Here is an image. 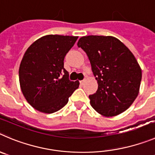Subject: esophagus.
Returning a JSON list of instances; mask_svg holds the SVG:
<instances>
[{
	"label": "esophagus",
	"mask_w": 155,
	"mask_h": 155,
	"mask_svg": "<svg viewBox=\"0 0 155 155\" xmlns=\"http://www.w3.org/2000/svg\"><path fill=\"white\" fill-rule=\"evenodd\" d=\"M85 82H86V79H83V80H81L80 81V83L82 85H84L85 84Z\"/></svg>",
	"instance_id": "esophagus-1"
}]
</instances>
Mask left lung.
Instances as JSON below:
<instances>
[{
	"label": "left lung",
	"instance_id": "obj_1",
	"mask_svg": "<svg viewBox=\"0 0 155 155\" xmlns=\"http://www.w3.org/2000/svg\"><path fill=\"white\" fill-rule=\"evenodd\" d=\"M87 54L98 90L89 95L90 104L105 117L127 110L139 93L141 69L133 53L112 36H86L78 41Z\"/></svg>",
	"mask_w": 155,
	"mask_h": 155
}]
</instances>
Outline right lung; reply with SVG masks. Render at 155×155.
Returning a JSON list of instances; mask_svg holds the SVG:
<instances>
[{
    "mask_svg": "<svg viewBox=\"0 0 155 155\" xmlns=\"http://www.w3.org/2000/svg\"><path fill=\"white\" fill-rule=\"evenodd\" d=\"M78 37L46 35L32 43L19 68V81L26 100L36 110L53 113L67 104L78 89L79 81H70L64 58Z\"/></svg>",
    "mask_w": 155,
    "mask_h": 155,
    "instance_id": "1",
    "label": "right lung"
}]
</instances>
